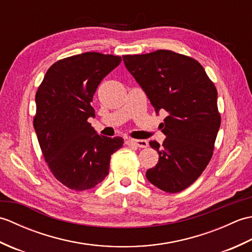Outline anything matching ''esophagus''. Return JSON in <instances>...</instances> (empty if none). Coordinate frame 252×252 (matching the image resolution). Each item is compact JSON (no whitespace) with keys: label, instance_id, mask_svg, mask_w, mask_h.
Here are the masks:
<instances>
[{"label":"esophagus","instance_id":"obj_1","mask_svg":"<svg viewBox=\"0 0 252 252\" xmlns=\"http://www.w3.org/2000/svg\"><path fill=\"white\" fill-rule=\"evenodd\" d=\"M126 144L129 146H136L140 148H146L148 146V142L145 140H134V138H127Z\"/></svg>","mask_w":252,"mask_h":252}]
</instances>
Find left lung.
Wrapping results in <instances>:
<instances>
[{
    "instance_id": "1",
    "label": "left lung",
    "mask_w": 252,
    "mask_h": 252,
    "mask_svg": "<svg viewBox=\"0 0 252 252\" xmlns=\"http://www.w3.org/2000/svg\"><path fill=\"white\" fill-rule=\"evenodd\" d=\"M122 57L156 111L168 112L161 123L167 138L161 146L149 142L159 160L146 171V178L163 191L184 190L199 178L213 155L221 125L215 83L196 60L172 51Z\"/></svg>"
}]
</instances>
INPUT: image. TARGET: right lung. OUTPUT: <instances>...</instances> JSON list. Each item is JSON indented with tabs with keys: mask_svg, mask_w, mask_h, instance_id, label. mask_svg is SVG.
<instances>
[{
	"mask_svg": "<svg viewBox=\"0 0 252 252\" xmlns=\"http://www.w3.org/2000/svg\"><path fill=\"white\" fill-rule=\"evenodd\" d=\"M120 56L88 52L56 62L35 94L33 126L53 175L73 190L93 189L109 172L110 156L123 145L120 136L96 133L88 121L98 84L121 63Z\"/></svg>",
	"mask_w": 252,
	"mask_h": 252,
	"instance_id": "1",
	"label": "right lung"
}]
</instances>
